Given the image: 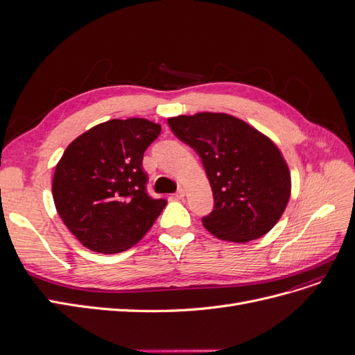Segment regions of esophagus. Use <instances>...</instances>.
<instances>
[{"label": "esophagus", "mask_w": 355, "mask_h": 355, "mask_svg": "<svg viewBox=\"0 0 355 355\" xmlns=\"http://www.w3.org/2000/svg\"><path fill=\"white\" fill-rule=\"evenodd\" d=\"M175 197H176L178 200H182V198H184V197H185V189H184V188H179V189L176 191Z\"/></svg>", "instance_id": "esophagus-1"}]
</instances>
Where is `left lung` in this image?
I'll use <instances>...</instances> for the list:
<instances>
[{"mask_svg": "<svg viewBox=\"0 0 355 355\" xmlns=\"http://www.w3.org/2000/svg\"><path fill=\"white\" fill-rule=\"evenodd\" d=\"M175 136L201 158L213 191L202 225L214 237L247 243L282 218L290 197V171L266 136L228 114L168 118Z\"/></svg>", "mask_w": 355, "mask_h": 355, "instance_id": "obj_1", "label": "left lung"}]
</instances>
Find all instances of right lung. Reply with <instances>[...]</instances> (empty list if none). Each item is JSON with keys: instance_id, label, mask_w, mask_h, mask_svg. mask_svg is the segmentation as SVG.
I'll use <instances>...</instances> for the list:
<instances>
[{"instance_id": "add662e5", "label": "right lung", "mask_w": 355, "mask_h": 355, "mask_svg": "<svg viewBox=\"0 0 355 355\" xmlns=\"http://www.w3.org/2000/svg\"><path fill=\"white\" fill-rule=\"evenodd\" d=\"M161 127L144 118L110 120L65 149L53 178V200L68 230L99 253L130 249L153 227L167 200L148 194L142 168Z\"/></svg>"}]
</instances>
